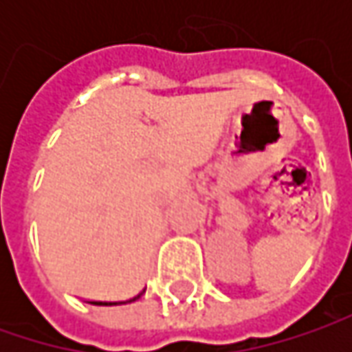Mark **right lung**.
<instances>
[{
  "instance_id": "1",
  "label": "right lung",
  "mask_w": 352,
  "mask_h": 352,
  "mask_svg": "<svg viewBox=\"0 0 352 352\" xmlns=\"http://www.w3.org/2000/svg\"><path fill=\"white\" fill-rule=\"evenodd\" d=\"M137 298H141V294H139V296H137ZM137 298H133V300H137Z\"/></svg>"
}]
</instances>
